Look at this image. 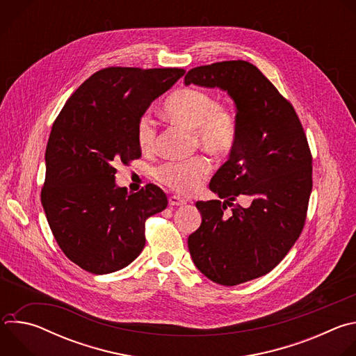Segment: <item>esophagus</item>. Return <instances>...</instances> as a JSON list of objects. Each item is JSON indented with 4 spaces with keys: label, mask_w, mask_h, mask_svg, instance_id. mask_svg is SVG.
Returning <instances> with one entry per match:
<instances>
[{
    "label": "esophagus",
    "mask_w": 356,
    "mask_h": 356,
    "mask_svg": "<svg viewBox=\"0 0 356 356\" xmlns=\"http://www.w3.org/2000/svg\"><path fill=\"white\" fill-rule=\"evenodd\" d=\"M169 204L170 206H183V204H186V200L179 197V195H170L169 197Z\"/></svg>",
    "instance_id": "1"
}]
</instances>
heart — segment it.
I'll list each match as a JSON object with an SVG mask.
<instances>
[{"label":"heart","mask_w":356,"mask_h":356,"mask_svg":"<svg viewBox=\"0 0 356 356\" xmlns=\"http://www.w3.org/2000/svg\"><path fill=\"white\" fill-rule=\"evenodd\" d=\"M168 120L193 131L194 145L213 156H225L232 150L238 124L234 111L217 103L214 94L198 88H179L162 106ZM156 129L147 117H140L136 125V142L142 150L154 149ZM210 163L195 156L183 162H168L155 170V179L179 194L194 193L207 177Z\"/></svg>","instance_id":"obj_1"}]
</instances>
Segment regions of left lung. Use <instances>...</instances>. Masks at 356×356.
Masks as SVG:
<instances>
[{
  "label": "left lung",
  "instance_id": "left-lung-1",
  "mask_svg": "<svg viewBox=\"0 0 356 356\" xmlns=\"http://www.w3.org/2000/svg\"><path fill=\"white\" fill-rule=\"evenodd\" d=\"M184 84L218 87L236 107L235 145L210 181L224 201L195 202L202 220L187 241L202 275L235 286L269 273L300 236L313 188L312 152L293 106L252 63L194 67ZM238 196L251 204L234 205Z\"/></svg>",
  "mask_w": 356,
  "mask_h": 356
}]
</instances>
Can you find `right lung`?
<instances>
[{
    "instance_id": "add662e5",
    "label": "right lung",
    "mask_w": 356,
    "mask_h": 356,
    "mask_svg": "<svg viewBox=\"0 0 356 356\" xmlns=\"http://www.w3.org/2000/svg\"><path fill=\"white\" fill-rule=\"evenodd\" d=\"M183 69L107 67L67 99L46 146L40 201L65 255L81 269L106 275L135 261L145 221L168 206L155 184L138 193L115 184V165L140 158L136 125L150 103Z\"/></svg>"
}]
</instances>
